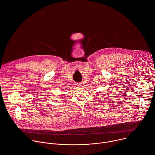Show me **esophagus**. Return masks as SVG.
<instances>
[{
    "label": "esophagus",
    "instance_id": "1",
    "mask_svg": "<svg viewBox=\"0 0 155 155\" xmlns=\"http://www.w3.org/2000/svg\"><path fill=\"white\" fill-rule=\"evenodd\" d=\"M75 85H76V86H81V83H77Z\"/></svg>",
    "mask_w": 155,
    "mask_h": 155
}]
</instances>
